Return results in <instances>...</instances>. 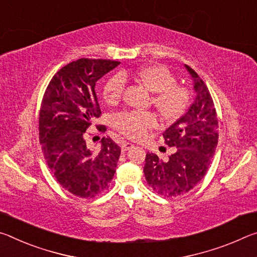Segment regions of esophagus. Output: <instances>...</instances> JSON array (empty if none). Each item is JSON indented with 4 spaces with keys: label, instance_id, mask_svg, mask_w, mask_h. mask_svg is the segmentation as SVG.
<instances>
[{
    "label": "esophagus",
    "instance_id": "obj_1",
    "mask_svg": "<svg viewBox=\"0 0 257 257\" xmlns=\"http://www.w3.org/2000/svg\"><path fill=\"white\" fill-rule=\"evenodd\" d=\"M132 147H133L132 144H130V142H125V144L121 145V151H123V153H125V151H127V150L131 149Z\"/></svg>",
    "mask_w": 257,
    "mask_h": 257
}]
</instances>
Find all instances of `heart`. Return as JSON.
I'll use <instances>...</instances> for the list:
<instances>
[{
	"label": "heart",
	"mask_w": 257,
	"mask_h": 257,
	"mask_svg": "<svg viewBox=\"0 0 257 257\" xmlns=\"http://www.w3.org/2000/svg\"><path fill=\"white\" fill-rule=\"evenodd\" d=\"M126 75H116L106 83L103 98L108 103H115L124 92ZM134 78L147 90L154 93L153 103L165 119L179 118L186 110L189 102L188 91L176 84L172 71L163 65L145 66L137 70ZM115 127L130 139H141L148 130L156 127L158 119L153 112L123 111L113 118Z\"/></svg>",
	"instance_id": "heart-1"
}]
</instances>
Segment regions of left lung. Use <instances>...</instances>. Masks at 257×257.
Returning <instances> with one entry per match:
<instances>
[{
  "instance_id": "1",
  "label": "left lung",
  "mask_w": 257,
  "mask_h": 257,
  "mask_svg": "<svg viewBox=\"0 0 257 257\" xmlns=\"http://www.w3.org/2000/svg\"><path fill=\"white\" fill-rule=\"evenodd\" d=\"M193 81L195 100L188 111L172 124L163 137L175 147L168 159L147 154L144 167L149 187L164 197L190 191L204 179L217 146V117L211 93L198 74L184 65Z\"/></svg>"
}]
</instances>
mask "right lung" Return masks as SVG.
Instances as JSON below:
<instances>
[{"instance_id": "right-lung-1", "label": "right lung", "mask_w": 257, "mask_h": 257, "mask_svg": "<svg viewBox=\"0 0 257 257\" xmlns=\"http://www.w3.org/2000/svg\"><path fill=\"white\" fill-rule=\"evenodd\" d=\"M119 64L85 58L70 62L52 77L42 100L40 142L46 164L62 188L82 198L107 190L120 155L110 138H102L96 151L84 139L101 113L95 83Z\"/></svg>"}]
</instances>
